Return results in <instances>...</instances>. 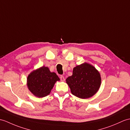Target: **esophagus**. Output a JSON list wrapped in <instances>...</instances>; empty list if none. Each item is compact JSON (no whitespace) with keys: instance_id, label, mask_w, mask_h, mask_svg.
<instances>
[{"instance_id":"1","label":"esophagus","mask_w":130,"mask_h":130,"mask_svg":"<svg viewBox=\"0 0 130 130\" xmlns=\"http://www.w3.org/2000/svg\"><path fill=\"white\" fill-rule=\"evenodd\" d=\"M60 80H61V81H64L65 80V77H64V76H62V75H60Z\"/></svg>"}]
</instances>
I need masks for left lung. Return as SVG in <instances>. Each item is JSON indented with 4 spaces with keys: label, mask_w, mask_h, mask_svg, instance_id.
Masks as SVG:
<instances>
[{
    "label": "left lung",
    "mask_w": 130,
    "mask_h": 130,
    "mask_svg": "<svg viewBox=\"0 0 130 130\" xmlns=\"http://www.w3.org/2000/svg\"><path fill=\"white\" fill-rule=\"evenodd\" d=\"M66 81L72 95L80 99H88L98 92L101 79L94 66L85 62L75 67L72 75Z\"/></svg>",
    "instance_id": "obj_1"
}]
</instances>
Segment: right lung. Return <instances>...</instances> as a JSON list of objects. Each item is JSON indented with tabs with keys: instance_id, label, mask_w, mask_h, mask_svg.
<instances>
[{
	"instance_id": "add662e5",
	"label": "right lung",
	"mask_w": 130,
	"mask_h": 130,
	"mask_svg": "<svg viewBox=\"0 0 130 130\" xmlns=\"http://www.w3.org/2000/svg\"><path fill=\"white\" fill-rule=\"evenodd\" d=\"M60 79L55 72H51L45 66L34 70L27 78V86L33 95L43 98L50 93L57 81Z\"/></svg>"
}]
</instances>
